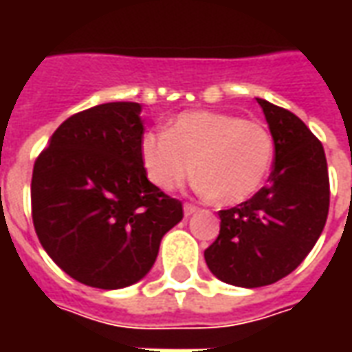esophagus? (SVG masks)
I'll use <instances>...</instances> for the list:
<instances>
[{"label": "esophagus", "instance_id": "obj_1", "mask_svg": "<svg viewBox=\"0 0 352 352\" xmlns=\"http://www.w3.org/2000/svg\"><path fill=\"white\" fill-rule=\"evenodd\" d=\"M196 211H198V207L194 206V204H184V214H186V217H190V214L196 213Z\"/></svg>", "mask_w": 352, "mask_h": 352}]
</instances>
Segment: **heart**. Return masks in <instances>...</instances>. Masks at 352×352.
Wrapping results in <instances>:
<instances>
[{
	"label": "heart",
	"mask_w": 352,
	"mask_h": 352,
	"mask_svg": "<svg viewBox=\"0 0 352 352\" xmlns=\"http://www.w3.org/2000/svg\"><path fill=\"white\" fill-rule=\"evenodd\" d=\"M146 177L162 190H175L196 168L198 188L219 204L236 206L260 190L273 160L270 130L256 120L219 111L183 113L168 131L141 141Z\"/></svg>",
	"instance_id": "1"
}]
</instances>
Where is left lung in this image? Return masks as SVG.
<instances>
[{
	"instance_id": "obj_1",
	"label": "left lung",
	"mask_w": 352,
	"mask_h": 352,
	"mask_svg": "<svg viewBox=\"0 0 352 352\" xmlns=\"http://www.w3.org/2000/svg\"><path fill=\"white\" fill-rule=\"evenodd\" d=\"M258 103L275 145L270 183L219 211L221 232L204 252L213 275L245 288L273 285L294 272L322 234L330 207L322 143L294 113Z\"/></svg>"
}]
</instances>
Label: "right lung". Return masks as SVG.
<instances>
[{"label": "right lung", "instance_id": "obj_1", "mask_svg": "<svg viewBox=\"0 0 352 352\" xmlns=\"http://www.w3.org/2000/svg\"><path fill=\"white\" fill-rule=\"evenodd\" d=\"M141 105L101 103L60 124L34 164L32 219L69 277L103 290L143 279L183 204L146 179Z\"/></svg>", "mask_w": 352, "mask_h": 352}]
</instances>
